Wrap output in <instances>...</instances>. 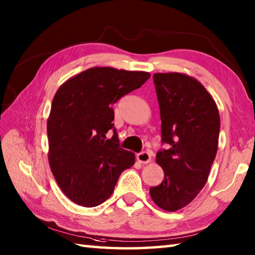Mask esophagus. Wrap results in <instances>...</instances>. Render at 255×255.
I'll return each mask as SVG.
<instances>
[{
	"label": "esophagus",
	"instance_id": "obj_1",
	"mask_svg": "<svg viewBox=\"0 0 255 255\" xmlns=\"http://www.w3.org/2000/svg\"><path fill=\"white\" fill-rule=\"evenodd\" d=\"M137 160L142 164H148L151 162V155L148 152H140L137 154Z\"/></svg>",
	"mask_w": 255,
	"mask_h": 255
}]
</instances>
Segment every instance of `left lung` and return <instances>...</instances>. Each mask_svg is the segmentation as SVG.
<instances>
[{"label": "left lung", "mask_w": 255, "mask_h": 255, "mask_svg": "<svg viewBox=\"0 0 255 255\" xmlns=\"http://www.w3.org/2000/svg\"><path fill=\"white\" fill-rule=\"evenodd\" d=\"M161 116L162 142L156 153L164 180L150 188L156 206L166 211L185 207L208 180L218 150L220 117L217 105L202 83L189 75L154 73Z\"/></svg>", "instance_id": "obj_1"}]
</instances>
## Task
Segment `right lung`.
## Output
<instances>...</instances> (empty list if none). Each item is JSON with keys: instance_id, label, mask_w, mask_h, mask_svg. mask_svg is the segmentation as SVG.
Returning <instances> with one entry per match:
<instances>
[{"instance_id": "1", "label": "right lung", "mask_w": 255, "mask_h": 255, "mask_svg": "<svg viewBox=\"0 0 255 255\" xmlns=\"http://www.w3.org/2000/svg\"><path fill=\"white\" fill-rule=\"evenodd\" d=\"M150 78L143 71L95 67L56 92L47 122L48 160L61 191L73 203L95 207L111 197L134 153L119 147L113 104ZM113 129V137L106 133Z\"/></svg>"}]
</instances>
